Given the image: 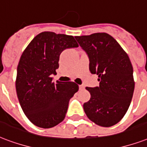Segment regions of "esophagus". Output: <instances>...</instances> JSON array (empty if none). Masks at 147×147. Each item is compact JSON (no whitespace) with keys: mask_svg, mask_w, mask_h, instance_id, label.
Masks as SVG:
<instances>
[{"mask_svg":"<svg viewBox=\"0 0 147 147\" xmlns=\"http://www.w3.org/2000/svg\"><path fill=\"white\" fill-rule=\"evenodd\" d=\"M84 88H85V86H83V85H80V86H79V89H84Z\"/></svg>","mask_w":147,"mask_h":147,"instance_id":"obj_1","label":"esophagus"}]
</instances>
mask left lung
<instances>
[{"label": "left lung", "mask_w": 147, "mask_h": 147, "mask_svg": "<svg viewBox=\"0 0 147 147\" xmlns=\"http://www.w3.org/2000/svg\"><path fill=\"white\" fill-rule=\"evenodd\" d=\"M75 38L88 55L89 71L99 82V86L86 88L91 98L84 103V111L98 126H113L125 116L133 98L135 83L129 58L108 34Z\"/></svg>", "instance_id": "left-lung-1"}]
</instances>
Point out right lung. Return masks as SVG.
<instances>
[{
  "mask_svg": "<svg viewBox=\"0 0 147 147\" xmlns=\"http://www.w3.org/2000/svg\"><path fill=\"white\" fill-rule=\"evenodd\" d=\"M77 47L73 36L44 31L21 55L17 69V95L25 116L35 126L51 128L65 117L69 100L78 86L72 82L55 84L51 76L59 69L61 52Z\"/></svg>",
  "mask_w": 147,
  "mask_h": 147,
  "instance_id": "obj_1",
  "label": "right lung"
}]
</instances>
